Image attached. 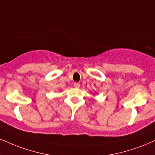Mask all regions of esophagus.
<instances>
[{
    "instance_id": "obj_1",
    "label": "esophagus",
    "mask_w": 155,
    "mask_h": 155,
    "mask_svg": "<svg viewBox=\"0 0 155 155\" xmlns=\"http://www.w3.org/2000/svg\"><path fill=\"white\" fill-rule=\"evenodd\" d=\"M80 86H81V84L79 83H74V87H76V88H79Z\"/></svg>"
}]
</instances>
